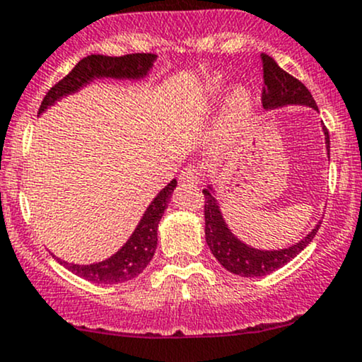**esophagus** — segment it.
<instances>
[{"instance_id": "34e87169", "label": "esophagus", "mask_w": 362, "mask_h": 362, "mask_svg": "<svg viewBox=\"0 0 362 362\" xmlns=\"http://www.w3.org/2000/svg\"><path fill=\"white\" fill-rule=\"evenodd\" d=\"M202 176H203L202 168H198V165H194V164H189L181 170L180 180L182 182H188V185H198L202 180Z\"/></svg>"}]
</instances>
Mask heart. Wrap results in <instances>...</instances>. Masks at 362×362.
Returning a JSON list of instances; mask_svg holds the SVG:
<instances>
[{"label":"heart","instance_id":"heart-1","mask_svg":"<svg viewBox=\"0 0 362 362\" xmlns=\"http://www.w3.org/2000/svg\"><path fill=\"white\" fill-rule=\"evenodd\" d=\"M226 88V80L222 76H215L209 82L206 92L209 95H217ZM251 112V93L247 88L239 87L230 93L229 100L226 104L224 116H222V128L224 132H233L239 128L247 119Z\"/></svg>","mask_w":362,"mask_h":362}]
</instances>
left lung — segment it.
Listing matches in <instances>:
<instances>
[{"mask_svg":"<svg viewBox=\"0 0 362 362\" xmlns=\"http://www.w3.org/2000/svg\"><path fill=\"white\" fill-rule=\"evenodd\" d=\"M263 64V90L262 103L265 109L282 107L287 104H303L318 111L311 92L304 87V83L298 78L284 71L282 68L275 63L274 58L269 54H262ZM325 141H327L328 157H330V136L328 129L323 127ZM205 197V239L210 251L217 262L229 270L230 274L241 275V277H262V275L272 274L274 270L280 269L292 258L298 257L299 253L313 241L316 233H318L320 224L311 230L306 238L296 243L294 246L286 247V250L263 251L245 245L239 241L235 235L230 233L229 227L224 222L218 203L214 198L212 188L203 189Z\"/></svg>","mask_w":362,"mask_h":362,"instance_id":"obj_1","label":"left lung"}]
</instances>
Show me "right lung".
<instances>
[{
    "mask_svg": "<svg viewBox=\"0 0 362 362\" xmlns=\"http://www.w3.org/2000/svg\"><path fill=\"white\" fill-rule=\"evenodd\" d=\"M156 54L150 52H135V54L124 56H103L90 54L80 59L76 66L68 73L58 83L52 85L51 90L46 93L40 103L39 115L44 112L56 100L63 95L76 92L83 85L92 82L93 78L100 76H111V78H141L152 68ZM176 180H173L162 192L153 198L148 209L145 210L144 217L138 222L135 233L128 239L127 245L121 247L116 255L104 262L92 263V265H75V263L63 262L56 258L63 267L73 272L75 275L95 284H119L138 277L153 258L157 247V227L162 218V214L168 209L170 194L176 188Z\"/></svg>",
    "mask_w": 362,
    "mask_h": 362,
    "instance_id": "1",
    "label": "right lung"
}]
</instances>
